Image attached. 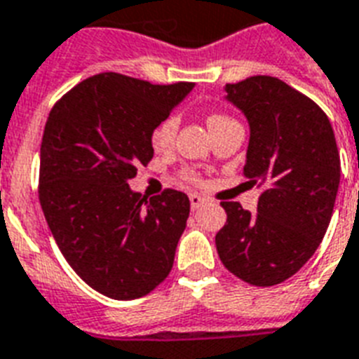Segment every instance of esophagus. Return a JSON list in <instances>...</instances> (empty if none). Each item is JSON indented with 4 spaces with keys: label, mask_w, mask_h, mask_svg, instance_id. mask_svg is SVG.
<instances>
[{
    "label": "esophagus",
    "mask_w": 359,
    "mask_h": 359,
    "mask_svg": "<svg viewBox=\"0 0 359 359\" xmlns=\"http://www.w3.org/2000/svg\"><path fill=\"white\" fill-rule=\"evenodd\" d=\"M190 205H191V210H199V208L205 205V199L201 196H197V194H191L190 196Z\"/></svg>",
    "instance_id": "obj_1"
}]
</instances>
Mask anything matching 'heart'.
<instances>
[{
  "mask_svg": "<svg viewBox=\"0 0 359 359\" xmlns=\"http://www.w3.org/2000/svg\"><path fill=\"white\" fill-rule=\"evenodd\" d=\"M229 121L233 119H229L227 115L214 114L208 117V126L212 128L216 124L229 123ZM177 128H179V119H177V115H169V117H165L162 123L158 124L156 128L152 130L151 141L152 145H154V149H168V147H171V143H173L175 140V134H177ZM184 177L191 180L197 179V175L194 173V171H184Z\"/></svg>",
  "mask_w": 359,
  "mask_h": 359,
  "instance_id": "b5f03b06",
  "label": "heart"
}]
</instances>
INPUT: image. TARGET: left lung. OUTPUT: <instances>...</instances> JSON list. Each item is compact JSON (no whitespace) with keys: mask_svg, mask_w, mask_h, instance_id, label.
<instances>
[{"mask_svg":"<svg viewBox=\"0 0 359 359\" xmlns=\"http://www.w3.org/2000/svg\"><path fill=\"white\" fill-rule=\"evenodd\" d=\"M245 115L250 143L244 175L262 184L257 212L224 201L216 248L224 266L255 287L294 276L323 242L339 188L341 160L323 109L285 81L251 76L225 86Z\"/></svg>","mask_w":359,"mask_h":359,"instance_id":"obj_1","label":"left lung"}]
</instances>
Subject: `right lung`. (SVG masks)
I'll return each mask as SVG.
<instances>
[{
	"label": "right lung",
	"mask_w": 359,
	"mask_h": 359,
	"mask_svg": "<svg viewBox=\"0 0 359 359\" xmlns=\"http://www.w3.org/2000/svg\"><path fill=\"white\" fill-rule=\"evenodd\" d=\"M194 83L152 86L102 72L72 87L50 111L41 145L39 199L72 270L114 300H135L171 272L190 216L177 190L145 199L128 180L151 162L152 130Z\"/></svg>",
	"instance_id": "add662e5"
}]
</instances>
